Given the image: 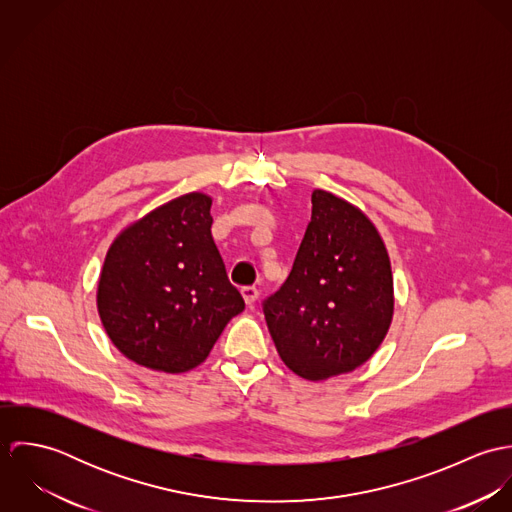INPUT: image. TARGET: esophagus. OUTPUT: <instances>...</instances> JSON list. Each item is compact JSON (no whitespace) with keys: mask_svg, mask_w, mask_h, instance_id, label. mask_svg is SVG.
Segmentation results:
<instances>
[{"mask_svg":"<svg viewBox=\"0 0 512 512\" xmlns=\"http://www.w3.org/2000/svg\"><path fill=\"white\" fill-rule=\"evenodd\" d=\"M258 288H254V286H246V288H242V297H244V301L248 303V305H254V301L258 299Z\"/></svg>","mask_w":512,"mask_h":512,"instance_id":"esophagus-1","label":"esophagus"}]
</instances>
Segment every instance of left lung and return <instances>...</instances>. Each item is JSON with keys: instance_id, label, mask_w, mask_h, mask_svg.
<instances>
[{"instance_id": "left-lung-1", "label": "left lung", "mask_w": 512, "mask_h": 512, "mask_svg": "<svg viewBox=\"0 0 512 512\" xmlns=\"http://www.w3.org/2000/svg\"><path fill=\"white\" fill-rule=\"evenodd\" d=\"M311 222L264 317L286 366L305 380L353 372L376 353L394 315L390 258L372 220L315 189Z\"/></svg>"}]
</instances>
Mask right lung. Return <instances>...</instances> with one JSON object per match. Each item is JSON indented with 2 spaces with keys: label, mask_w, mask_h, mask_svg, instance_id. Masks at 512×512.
<instances>
[{
  "label": "right lung",
  "mask_w": 512,
  "mask_h": 512,
  "mask_svg": "<svg viewBox=\"0 0 512 512\" xmlns=\"http://www.w3.org/2000/svg\"><path fill=\"white\" fill-rule=\"evenodd\" d=\"M213 199L181 195L110 244L98 280L100 321L136 365L179 374L201 365L244 309L211 234Z\"/></svg>",
  "instance_id": "add662e5"
}]
</instances>
